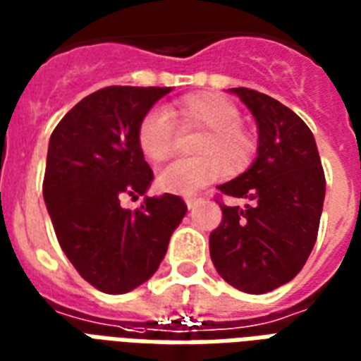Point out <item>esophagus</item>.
<instances>
[{
  "label": "esophagus",
  "mask_w": 361,
  "mask_h": 361,
  "mask_svg": "<svg viewBox=\"0 0 361 361\" xmlns=\"http://www.w3.org/2000/svg\"><path fill=\"white\" fill-rule=\"evenodd\" d=\"M202 200H204V194H190V196L184 198V202H186L188 209H194L198 204H202Z\"/></svg>",
  "instance_id": "1"
}]
</instances>
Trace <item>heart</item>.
Returning <instances> with one entry per match:
<instances>
[{
    "mask_svg": "<svg viewBox=\"0 0 361 361\" xmlns=\"http://www.w3.org/2000/svg\"><path fill=\"white\" fill-rule=\"evenodd\" d=\"M183 128H200L204 136L196 142L198 157L178 159L161 169L157 186L163 192L190 196L225 173L248 167L256 154V142L240 126V111L219 96H192L183 99L173 113ZM138 148L152 163L163 161L175 144V123L161 107L144 115L138 126Z\"/></svg>",
    "mask_w": 361,
    "mask_h": 361,
    "instance_id": "heart-1",
    "label": "heart"
}]
</instances>
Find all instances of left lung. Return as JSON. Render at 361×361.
<instances>
[{"mask_svg": "<svg viewBox=\"0 0 361 361\" xmlns=\"http://www.w3.org/2000/svg\"><path fill=\"white\" fill-rule=\"evenodd\" d=\"M254 115L257 155L242 175L221 184L244 207L221 206L209 235L215 269L228 285L264 294L296 277L314 250L325 200V175L315 138L277 99L250 88H228Z\"/></svg>", "mask_w": 361, "mask_h": 361, "instance_id": "8db88e82", "label": "left lung"}]
</instances>
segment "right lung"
<instances>
[{"label": "right lung", "instance_id": "obj_1", "mask_svg": "<svg viewBox=\"0 0 361 361\" xmlns=\"http://www.w3.org/2000/svg\"><path fill=\"white\" fill-rule=\"evenodd\" d=\"M157 86H107L80 99L47 146L44 200L65 256L84 281L107 294L146 283L165 257L186 204L173 194L130 212L123 195H144L154 173L138 148V126L169 94Z\"/></svg>", "mask_w": 361, "mask_h": 361}]
</instances>
